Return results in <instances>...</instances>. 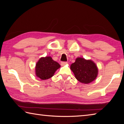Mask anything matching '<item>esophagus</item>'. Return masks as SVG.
<instances>
[{"instance_id":"obj_1","label":"esophagus","mask_w":124,"mask_h":124,"mask_svg":"<svg viewBox=\"0 0 124 124\" xmlns=\"http://www.w3.org/2000/svg\"><path fill=\"white\" fill-rule=\"evenodd\" d=\"M67 63H68L66 62H62L61 63V65L62 66H65V65L67 64Z\"/></svg>"}]
</instances>
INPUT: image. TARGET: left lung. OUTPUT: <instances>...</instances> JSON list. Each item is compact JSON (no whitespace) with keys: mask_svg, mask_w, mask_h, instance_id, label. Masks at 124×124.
I'll return each mask as SVG.
<instances>
[{"mask_svg":"<svg viewBox=\"0 0 124 124\" xmlns=\"http://www.w3.org/2000/svg\"><path fill=\"white\" fill-rule=\"evenodd\" d=\"M70 67L75 78L81 83L87 84L91 83L95 80L98 75V67L91 60L77 57L75 62L73 63Z\"/></svg>","mask_w":124,"mask_h":124,"instance_id":"8db88e82","label":"left lung"}]
</instances>
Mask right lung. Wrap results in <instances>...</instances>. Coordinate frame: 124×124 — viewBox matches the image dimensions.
<instances>
[{"mask_svg":"<svg viewBox=\"0 0 124 124\" xmlns=\"http://www.w3.org/2000/svg\"><path fill=\"white\" fill-rule=\"evenodd\" d=\"M60 67V64L50 56L42 57L35 64V74L40 79L46 80L53 77Z\"/></svg>","mask_w":124,"mask_h":124,"instance_id":"obj_1","label":"right lung"}]
</instances>
